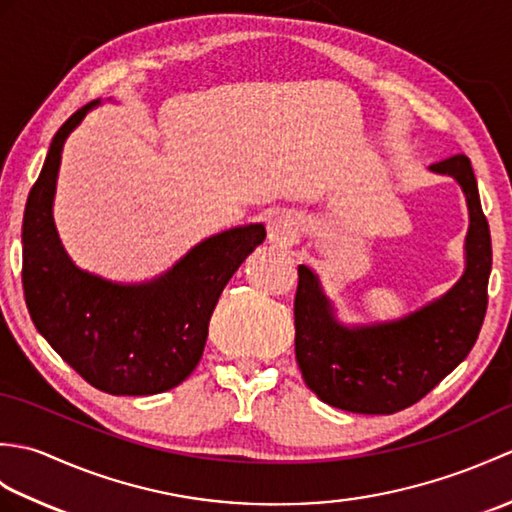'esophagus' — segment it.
Instances as JSON below:
<instances>
[{
  "label": "esophagus",
  "instance_id": "34e87169",
  "mask_svg": "<svg viewBox=\"0 0 512 512\" xmlns=\"http://www.w3.org/2000/svg\"><path fill=\"white\" fill-rule=\"evenodd\" d=\"M297 220L286 211L273 213L268 217V242L277 246H290L297 239Z\"/></svg>",
  "mask_w": 512,
  "mask_h": 512
}]
</instances>
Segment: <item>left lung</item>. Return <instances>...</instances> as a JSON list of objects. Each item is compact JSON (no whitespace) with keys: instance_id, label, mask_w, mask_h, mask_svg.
Masks as SVG:
<instances>
[{"instance_id":"left-lung-1","label":"left lung","mask_w":512,"mask_h":512,"mask_svg":"<svg viewBox=\"0 0 512 512\" xmlns=\"http://www.w3.org/2000/svg\"><path fill=\"white\" fill-rule=\"evenodd\" d=\"M429 171L458 182L469 206L464 273L442 297L396 321L347 325L319 275L299 266L297 363L306 385L336 409L389 416L411 407L469 356L480 334L493 250L471 160L451 156Z\"/></svg>"}]
</instances>
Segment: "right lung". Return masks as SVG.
Wrapping results in <instances>:
<instances>
[{
    "mask_svg": "<svg viewBox=\"0 0 512 512\" xmlns=\"http://www.w3.org/2000/svg\"><path fill=\"white\" fill-rule=\"evenodd\" d=\"M99 101L54 134L30 189L24 244L26 306L52 350L96 389L112 396H151L178 387L200 363L209 321L228 279L264 242V224L235 226L195 244L167 273L118 284L76 266L54 226V193L65 140Z\"/></svg>",
    "mask_w": 512,
    "mask_h": 512,
    "instance_id": "obj_1",
    "label": "right lung"
}]
</instances>
